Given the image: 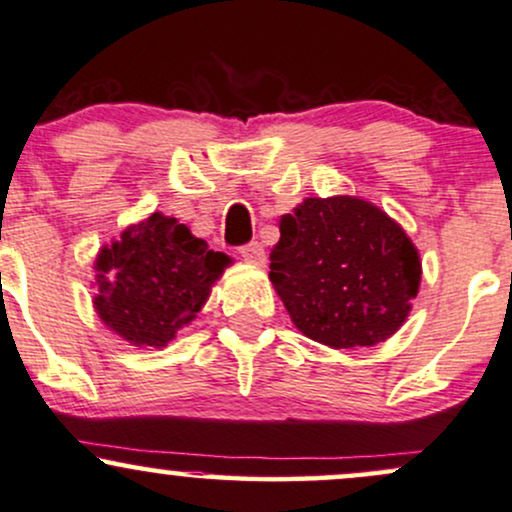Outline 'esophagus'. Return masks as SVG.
<instances>
[{"instance_id": "esophagus-1", "label": "esophagus", "mask_w": 512, "mask_h": 512, "mask_svg": "<svg viewBox=\"0 0 512 512\" xmlns=\"http://www.w3.org/2000/svg\"><path fill=\"white\" fill-rule=\"evenodd\" d=\"M239 254H242L244 261H249V263H263V261H266V251H263V246L258 242H249V244L239 246Z\"/></svg>"}]
</instances>
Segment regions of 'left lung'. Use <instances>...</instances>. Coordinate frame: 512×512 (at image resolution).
<instances>
[{
    "label": "left lung",
    "mask_w": 512,
    "mask_h": 512,
    "mask_svg": "<svg viewBox=\"0 0 512 512\" xmlns=\"http://www.w3.org/2000/svg\"><path fill=\"white\" fill-rule=\"evenodd\" d=\"M270 280L294 326L335 347H371L405 323L422 263L398 222L350 196L306 198L282 215Z\"/></svg>",
    "instance_id": "left-lung-1"
}]
</instances>
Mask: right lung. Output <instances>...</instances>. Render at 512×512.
I'll return each mask as SVG.
<instances>
[{
  "label": "right lung",
  "instance_id": "obj_1",
  "mask_svg": "<svg viewBox=\"0 0 512 512\" xmlns=\"http://www.w3.org/2000/svg\"><path fill=\"white\" fill-rule=\"evenodd\" d=\"M227 263L189 227L153 213L100 251L95 309L124 340L165 347L194 321Z\"/></svg>",
  "mask_w": 512,
  "mask_h": 512
}]
</instances>
